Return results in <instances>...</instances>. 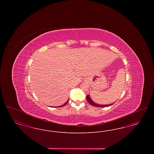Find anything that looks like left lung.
I'll use <instances>...</instances> for the list:
<instances>
[{"label":"left lung","instance_id":"1","mask_svg":"<svg viewBox=\"0 0 154 154\" xmlns=\"http://www.w3.org/2000/svg\"><path fill=\"white\" fill-rule=\"evenodd\" d=\"M87 100L88 102L91 105H92V106H95V107H104L110 106H111V105L114 103H113L110 104H104H104H97V103L94 102L91 99V98L89 95L87 96Z\"/></svg>","mask_w":154,"mask_h":154}]
</instances>
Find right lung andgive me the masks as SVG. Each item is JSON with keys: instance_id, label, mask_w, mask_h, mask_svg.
<instances>
[{"instance_id": "obj_1", "label": "right lung", "mask_w": 154, "mask_h": 154, "mask_svg": "<svg viewBox=\"0 0 154 154\" xmlns=\"http://www.w3.org/2000/svg\"><path fill=\"white\" fill-rule=\"evenodd\" d=\"M68 102H69V99H68V100H67V102H66L65 103V104H63V105H61V106H58V107H63V106H65V105H66V104H67V103H68Z\"/></svg>"}]
</instances>
